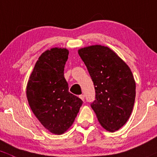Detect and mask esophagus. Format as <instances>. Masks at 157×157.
Masks as SVG:
<instances>
[{
    "label": "esophagus",
    "mask_w": 157,
    "mask_h": 157,
    "mask_svg": "<svg viewBox=\"0 0 157 157\" xmlns=\"http://www.w3.org/2000/svg\"><path fill=\"white\" fill-rule=\"evenodd\" d=\"M79 98H81V99L82 100V101H85V95L84 94H81V95H79Z\"/></svg>",
    "instance_id": "1"
}]
</instances>
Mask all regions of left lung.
Wrapping results in <instances>:
<instances>
[{
    "label": "left lung",
    "mask_w": 157,
    "mask_h": 157,
    "mask_svg": "<svg viewBox=\"0 0 157 157\" xmlns=\"http://www.w3.org/2000/svg\"><path fill=\"white\" fill-rule=\"evenodd\" d=\"M95 88L90 106L98 121L110 132L123 126L130 117L136 85L128 66L108 47L92 45L78 50Z\"/></svg>",
    "instance_id": "1"
}]
</instances>
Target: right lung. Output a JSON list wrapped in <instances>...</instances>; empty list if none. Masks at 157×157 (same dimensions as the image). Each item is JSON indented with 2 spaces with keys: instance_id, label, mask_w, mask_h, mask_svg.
<instances>
[{
  "instance_id": "add662e5",
  "label": "right lung",
  "mask_w": 157,
  "mask_h": 157,
  "mask_svg": "<svg viewBox=\"0 0 157 157\" xmlns=\"http://www.w3.org/2000/svg\"><path fill=\"white\" fill-rule=\"evenodd\" d=\"M68 55L66 48L44 51L37 60L26 87L31 109L43 126L55 135L68 130L83 103L69 93L64 78Z\"/></svg>"
}]
</instances>
